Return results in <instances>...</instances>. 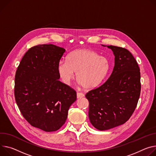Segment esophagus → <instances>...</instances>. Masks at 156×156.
<instances>
[{"instance_id": "obj_1", "label": "esophagus", "mask_w": 156, "mask_h": 156, "mask_svg": "<svg viewBox=\"0 0 156 156\" xmlns=\"http://www.w3.org/2000/svg\"><path fill=\"white\" fill-rule=\"evenodd\" d=\"M76 96H77V98H80L83 97V96H84V94L83 93H81V92H77Z\"/></svg>"}]
</instances>
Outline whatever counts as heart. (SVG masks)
<instances>
[{
  "instance_id": "obj_1",
  "label": "heart",
  "mask_w": 156,
  "mask_h": 156,
  "mask_svg": "<svg viewBox=\"0 0 156 156\" xmlns=\"http://www.w3.org/2000/svg\"><path fill=\"white\" fill-rule=\"evenodd\" d=\"M57 69L65 84H69L77 72L79 83L84 88L91 89L105 79L109 69V63L93 50L80 49L71 52L66 61L60 60Z\"/></svg>"
}]
</instances>
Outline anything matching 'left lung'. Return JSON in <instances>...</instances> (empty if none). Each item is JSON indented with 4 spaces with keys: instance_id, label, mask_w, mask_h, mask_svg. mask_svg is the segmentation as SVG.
I'll list each match as a JSON object with an SVG mask.
<instances>
[{
    "instance_id": "obj_1",
    "label": "left lung",
    "mask_w": 156,
    "mask_h": 156,
    "mask_svg": "<svg viewBox=\"0 0 156 156\" xmlns=\"http://www.w3.org/2000/svg\"><path fill=\"white\" fill-rule=\"evenodd\" d=\"M107 47L115 56L112 72L102 85L85 95L89 101L90 122L100 131L123 124L130 118L141 88L140 69L131 53L122 47Z\"/></svg>"
}]
</instances>
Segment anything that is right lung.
<instances>
[{
    "mask_svg": "<svg viewBox=\"0 0 156 156\" xmlns=\"http://www.w3.org/2000/svg\"><path fill=\"white\" fill-rule=\"evenodd\" d=\"M65 51L53 44L34 46L25 53L16 73L14 95L22 116L46 132L60 128L76 100L75 90L58 80V63Z\"/></svg>",
    "mask_w": 156,
    "mask_h": 156,
    "instance_id": "1",
    "label": "right lung"
}]
</instances>
